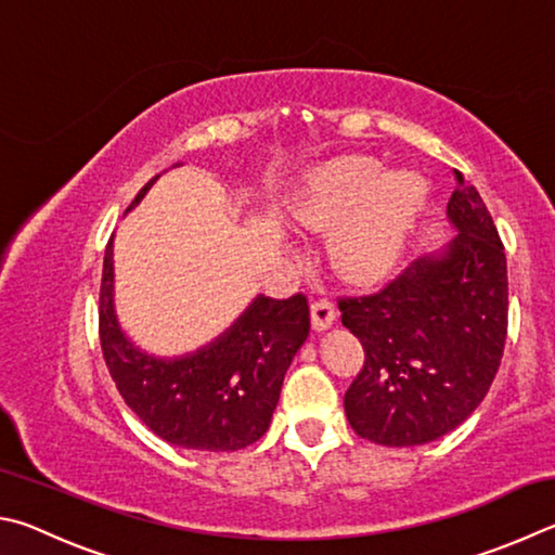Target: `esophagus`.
Here are the masks:
<instances>
[{
    "label": "esophagus",
    "mask_w": 555,
    "mask_h": 555,
    "mask_svg": "<svg viewBox=\"0 0 555 555\" xmlns=\"http://www.w3.org/2000/svg\"><path fill=\"white\" fill-rule=\"evenodd\" d=\"M336 322V307L328 299H317L312 305V326L314 332H326Z\"/></svg>",
    "instance_id": "34e87169"
}]
</instances>
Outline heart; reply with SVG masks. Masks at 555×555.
Segmentation results:
<instances>
[{
	"instance_id": "1",
	"label": "heart",
	"mask_w": 555,
	"mask_h": 555,
	"mask_svg": "<svg viewBox=\"0 0 555 555\" xmlns=\"http://www.w3.org/2000/svg\"><path fill=\"white\" fill-rule=\"evenodd\" d=\"M429 184L414 170H390L367 155L317 168L295 199V219L332 231L328 256L348 280H373L392 266L420 221Z\"/></svg>"
}]
</instances>
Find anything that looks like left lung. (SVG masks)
I'll use <instances>...</instances> for the list:
<instances>
[{
  "mask_svg": "<svg viewBox=\"0 0 555 555\" xmlns=\"http://www.w3.org/2000/svg\"><path fill=\"white\" fill-rule=\"evenodd\" d=\"M455 238L375 293L338 302L365 363L344 397L363 439L406 449L478 410L507 338V258L478 190L455 170L446 207Z\"/></svg>",
  "mask_w": 555,
  "mask_h": 555,
  "instance_id": "left-lung-1",
  "label": "left lung"
}]
</instances>
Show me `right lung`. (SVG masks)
Wrapping results in <instances>:
<instances>
[{"instance_id": "right-lung-1", "label": "right lung", "mask_w": 555, "mask_h": 555, "mask_svg": "<svg viewBox=\"0 0 555 555\" xmlns=\"http://www.w3.org/2000/svg\"><path fill=\"white\" fill-rule=\"evenodd\" d=\"M180 165V163H178ZM135 194L139 207L153 182ZM309 336L305 295H258L227 332L194 353L160 358L124 334L114 307V236L106 243L100 287V341L116 390L163 441L227 453L268 431L289 363Z\"/></svg>"}]
</instances>
